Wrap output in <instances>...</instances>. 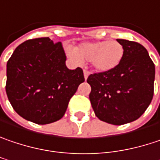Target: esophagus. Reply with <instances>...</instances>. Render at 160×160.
<instances>
[{
  "label": "esophagus",
  "mask_w": 160,
  "mask_h": 160,
  "mask_svg": "<svg viewBox=\"0 0 160 160\" xmlns=\"http://www.w3.org/2000/svg\"><path fill=\"white\" fill-rule=\"evenodd\" d=\"M83 73H84V79H85V80H86L87 79H88V77H89V72L88 71H86V70H84Z\"/></svg>",
  "instance_id": "34e87169"
}]
</instances>
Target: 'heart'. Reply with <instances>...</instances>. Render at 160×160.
Segmentation results:
<instances>
[{"label":"heart","instance_id":"b5f03b06","mask_svg":"<svg viewBox=\"0 0 160 160\" xmlns=\"http://www.w3.org/2000/svg\"><path fill=\"white\" fill-rule=\"evenodd\" d=\"M70 56L77 63L91 61L95 71L108 72L116 69L124 57V47L118 42L99 41L83 42L76 50H71Z\"/></svg>","mask_w":160,"mask_h":160}]
</instances>
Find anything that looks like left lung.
Here are the masks:
<instances>
[{
    "label": "left lung",
    "instance_id": "1",
    "mask_svg": "<svg viewBox=\"0 0 160 160\" xmlns=\"http://www.w3.org/2000/svg\"><path fill=\"white\" fill-rule=\"evenodd\" d=\"M124 57L116 69L89 75V100L95 115L112 125H123L140 117L154 94L155 65L145 48L118 39Z\"/></svg>",
    "mask_w": 160,
    "mask_h": 160
}]
</instances>
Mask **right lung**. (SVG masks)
<instances>
[{
  "label": "right lung",
  "mask_w": 160,
  "mask_h": 160,
  "mask_svg": "<svg viewBox=\"0 0 160 160\" xmlns=\"http://www.w3.org/2000/svg\"><path fill=\"white\" fill-rule=\"evenodd\" d=\"M61 42L49 37L20 44L7 62L6 93L15 111L45 125L64 116L71 98L84 81L80 68L70 70Z\"/></svg>",
  "instance_id": "add662e5"
}]
</instances>
